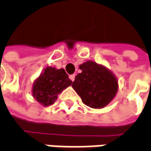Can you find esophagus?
Masks as SVG:
<instances>
[{
    "label": "esophagus",
    "instance_id": "obj_1",
    "mask_svg": "<svg viewBox=\"0 0 151 151\" xmlns=\"http://www.w3.org/2000/svg\"><path fill=\"white\" fill-rule=\"evenodd\" d=\"M75 77H76V76H75V75H70V79L72 81H75Z\"/></svg>",
    "mask_w": 151,
    "mask_h": 151
}]
</instances>
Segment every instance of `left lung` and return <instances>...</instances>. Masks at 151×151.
I'll return each instance as SVG.
<instances>
[{"label": "left lung", "instance_id": "obj_1", "mask_svg": "<svg viewBox=\"0 0 151 151\" xmlns=\"http://www.w3.org/2000/svg\"><path fill=\"white\" fill-rule=\"evenodd\" d=\"M79 68L81 72L76 76L72 87L87 106L93 109L105 107L116 94V77L107 68L93 61H87Z\"/></svg>", "mask_w": 151, "mask_h": 151}]
</instances>
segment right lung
Masks as SVG:
<instances>
[{
	"instance_id": "right-lung-1",
	"label": "right lung",
	"mask_w": 151,
	"mask_h": 151,
	"mask_svg": "<svg viewBox=\"0 0 151 151\" xmlns=\"http://www.w3.org/2000/svg\"><path fill=\"white\" fill-rule=\"evenodd\" d=\"M71 84V80L69 79L64 69L57 70L48 66L35 81L32 95L41 104L48 106L55 102L58 95Z\"/></svg>"
}]
</instances>
